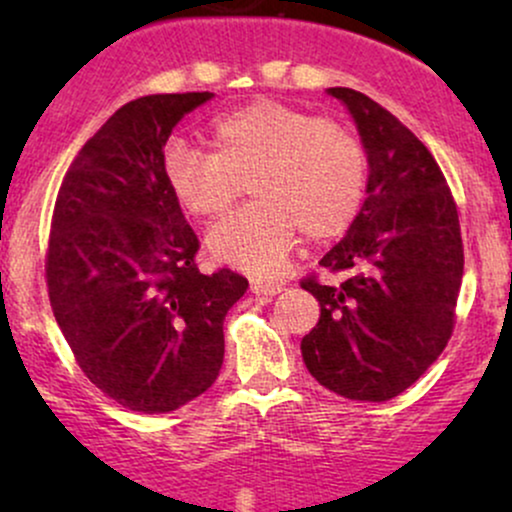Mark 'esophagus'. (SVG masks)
I'll list each match as a JSON object with an SVG mask.
<instances>
[{
    "instance_id": "obj_1",
    "label": "esophagus",
    "mask_w": 512,
    "mask_h": 512,
    "mask_svg": "<svg viewBox=\"0 0 512 512\" xmlns=\"http://www.w3.org/2000/svg\"><path fill=\"white\" fill-rule=\"evenodd\" d=\"M250 289H252V293H257V296H276V293L284 291V286H281L279 281L257 279V281H252Z\"/></svg>"
}]
</instances>
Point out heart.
Wrapping results in <instances>:
<instances>
[{
    "label": "heart",
    "mask_w": 512,
    "mask_h": 512,
    "mask_svg": "<svg viewBox=\"0 0 512 512\" xmlns=\"http://www.w3.org/2000/svg\"><path fill=\"white\" fill-rule=\"evenodd\" d=\"M211 154L173 139L161 156L170 197L195 219H216L250 182L255 204L211 228L216 260L243 272H276L298 240L342 236L368 185L366 146L349 127L293 105L257 98L207 127Z\"/></svg>",
    "instance_id": "obj_1"
}]
</instances>
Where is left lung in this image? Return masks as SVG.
I'll return each instance as SVG.
<instances>
[{"label": "left lung", "mask_w": 512, "mask_h": 512, "mask_svg": "<svg viewBox=\"0 0 512 512\" xmlns=\"http://www.w3.org/2000/svg\"><path fill=\"white\" fill-rule=\"evenodd\" d=\"M368 154V197L322 257L342 284L305 276L320 320L301 354L327 390L358 402H387L443 354L455 327L464 250L457 204L436 158L390 110L354 88H330Z\"/></svg>", "instance_id": "left-lung-1"}]
</instances>
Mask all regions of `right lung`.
<instances>
[{"label":"right lung","mask_w":512,"mask_h":512,"mask_svg":"<svg viewBox=\"0 0 512 512\" xmlns=\"http://www.w3.org/2000/svg\"><path fill=\"white\" fill-rule=\"evenodd\" d=\"M214 93L122 105L81 146L52 211L45 281L57 325L98 390L166 414L214 385L223 320L248 279L202 274L199 240L161 175L170 132Z\"/></svg>","instance_id":"1"}]
</instances>
